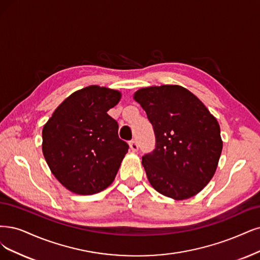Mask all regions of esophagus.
Returning <instances> with one entry per match:
<instances>
[{"label":"esophagus","mask_w":260,"mask_h":260,"mask_svg":"<svg viewBox=\"0 0 260 260\" xmlns=\"http://www.w3.org/2000/svg\"><path fill=\"white\" fill-rule=\"evenodd\" d=\"M129 147H131V150H132L133 152L138 151V143H137L136 140H132V141L129 142Z\"/></svg>","instance_id":"esophagus-1"}]
</instances>
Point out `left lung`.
<instances>
[{
	"label": "left lung",
	"mask_w": 260,
	"mask_h": 260,
	"mask_svg": "<svg viewBox=\"0 0 260 260\" xmlns=\"http://www.w3.org/2000/svg\"><path fill=\"white\" fill-rule=\"evenodd\" d=\"M134 99L146 111L155 149L142 156L151 185L176 200L193 197L214 176L223 149L216 119L180 85L149 86Z\"/></svg>",
	"instance_id": "1"
}]
</instances>
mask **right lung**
<instances>
[{"mask_svg":"<svg viewBox=\"0 0 260 260\" xmlns=\"http://www.w3.org/2000/svg\"><path fill=\"white\" fill-rule=\"evenodd\" d=\"M119 91L90 85L70 95L43 128V154L53 176L67 189L92 195L108 187L128 151L118 122L107 111Z\"/></svg>","mask_w":260,"mask_h":260,"instance_id":"obj_1","label":"right lung"}]
</instances>
